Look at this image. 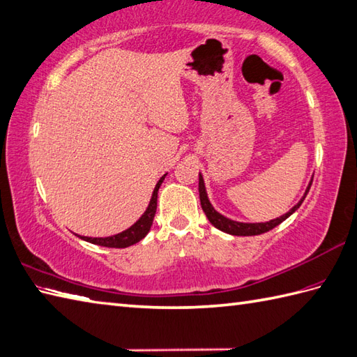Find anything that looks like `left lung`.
<instances>
[{
  "mask_svg": "<svg viewBox=\"0 0 357 357\" xmlns=\"http://www.w3.org/2000/svg\"><path fill=\"white\" fill-rule=\"evenodd\" d=\"M312 181H313V177L310 178V183H308V186L305 188V192L304 195L301 197V200L293 206V208L284 213V215L278 217V218H273L271 221H264V223H243V221H236V220H232V218H227L225 217L223 213H220L218 211H215V208H213L212 203L209 202V197H208V192H206V186H204V180H203V176L202 174H199V192H200V203H202V209L204 211L206 217H208V220L211 221V225L213 227L220 229L221 232H226L229 235H236V236H252V235H259V234H264V232H268L271 229L276 227L278 225H281L284 220H287L293 212H295L301 204H303L304 199L307 192L310 191V186H312Z\"/></svg>",
  "mask_w": 357,
  "mask_h": 357,
  "instance_id": "8db88e82",
  "label": "left lung"
}]
</instances>
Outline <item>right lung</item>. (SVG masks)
Listing matches in <instances>:
<instances>
[{"mask_svg": "<svg viewBox=\"0 0 357 357\" xmlns=\"http://www.w3.org/2000/svg\"><path fill=\"white\" fill-rule=\"evenodd\" d=\"M168 174V172H166ZM165 176L160 177V180L157 181V185L153 191L151 200H149V204L146 211L142 213V217L134 223L132 226H130L128 229H125L121 234H116L112 236H104V238H93V236H82L77 235L79 238H82L84 241H89L91 244H98V245H104V248H116V249H123L128 248V245H132L139 243L142 238H145L146 234L149 232V229L153 226V220L155 215V209H157V194H158V188L162 186L163 180L166 177Z\"/></svg>", "mask_w": 357, "mask_h": 357, "instance_id": "right-lung-1", "label": "right lung"}]
</instances>
